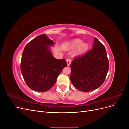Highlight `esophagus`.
I'll list each match as a JSON object with an SVG mask.
<instances>
[{"label":"esophagus","instance_id":"esophagus-1","mask_svg":"<svg viewBox=\"0 0 129 129\" xmlns=\"http://www.w3.org/2000/svg\"><path fill=\"white\" fill-rule=\"evenodd\" d=\"M66 61H67V63L68 66H69L70 64H71V62H72V60L71 58H68Z\"/></svg>","mask_w":129,"mask_h":129}]
</instances>
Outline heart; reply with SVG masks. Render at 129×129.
I'll use <instances>...</instances> for the list:
<instances>
[{
  "label": "heart",
  "instance_id": "obj_1",
  "mask_svg": "<svg viewBox=\"0 0 129 129\" xmlns=\"http://www.w3.org/2000/svg\"><path fill=\"white\" fill-rule=\"evenodd\" d=\"M82 42V41L80 39H75L67 44V45H66V47H67V48H74L76 47L77 46H79L76 50V53H83L86 51L88 48V46L87 44H85V43H82V44H81Z\"/></svg>",
  "mask_w": 129,
  "mask_h": 129
}]
</instances>
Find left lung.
I'll return each mask as SVG.
<instances>
[{
    "instance_id": "8db88e82",
    "label": "left lung",
    "mask_w": 129,
    "mask_h": 129,
    "mask_svg": "<svg viewBox=\"0 0 129 129\" xmlns=\"http://www.w3.org/2000/svg\"><path fill=\"white\" fill-rule=\"evenodd\" d=\"M71 68L70 79L76 88L84 92L98 88L104 83L109 68L105 47L94 37L92 48L74 57Z\"/></svg>"
}]
</instances>
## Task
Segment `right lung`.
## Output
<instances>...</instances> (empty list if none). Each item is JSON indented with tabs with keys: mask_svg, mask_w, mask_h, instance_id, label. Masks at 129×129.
<instances>
[{
	"mask_svg": "<svg viewBox=\"0 0 129 129\" xmlns=\"http://www.w3.org/2000/svg\"><path fill=\"white\" fill-rule=\"evenodd\" d=\"M53 45V40L45 34H41L29 42L22 52L21 72L27 86L33 90H48L67 66L63 58L54 57L49 47Z\"/></svg>",
	"mask_w": 129,
	"mask_h": 129,
	"instance_id": "right-lung-1",
	"label": "right lung"
}]
</instances>
